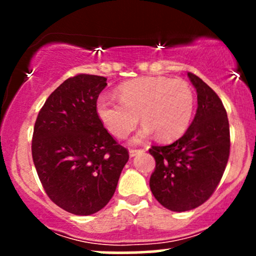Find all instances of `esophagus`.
<instances>
[{
    "label": "esophagus",
    "instance_id": "esophagus-1",
    "mask_svg": "<svg viewBox=\"0 0 256 256\" xmlns=\"http://www.w3.org/2000/svg\"><path fill=\"white\" fill-rule=\"evenodd\" d=\"M144 152L143 149H130V150H128V154H130L131 158H134L136 156L137 154H140V152Z\"/></svg>",
    "mask_w": 256,
    "mask_h": 256
}]
</instances>
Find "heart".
Wrapping results in <instances>:
<instances>
[{
  "instance_id": "obj_1",
  "label": "heart",
  "mask_w": 256,
  "mask_h": 256,
  "mask_svg": "<svg viewBox=\"0 0 256 256\" xmlns=\"http://www.w3.org/2000/svg\"><path fill=\"white\" fill-rule=\"evenodd\" d=\"M118 98L101 95L96 101L100 120L112 134L124 138L144 124L132 142L140 143L155 132L161 140L180 137L192 122L195 96L189 83L182 79L146 77L122 84Z\"/></svg>"
}]
</instances>
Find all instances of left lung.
Returning <instances> with one entry per match:
<instances>
[{
	"instance_id": "left-lung-1",
	"label": "left lung",
	"mask_w": 256,
	"mask_h": 256,
	"mask_svg": "<svg viewBox=\"0 0 256 256\" xmlns=\"http://www.w3.org/2000/svg\"><path fill=\"white\" fill-rule=\"evenodd\" d=\"M198 92V110L192 125L168 146H152L150 176L154 198L167 210L185 212L212 196L230 155V128L222 100L207 84L188 73Z\"/></svg>"
}]
</instances>
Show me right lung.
I'll return each instance as SVG.
<instances>
[{"mask_svg":"<svg viewBox=\"0 0 256 256\" xmlns=\"http://www.w3.org/2000/svg\"><path fill=\"white\" fill-rule=\"evenodd\" d=\"M107 78L77 74L46 98L34 122L32 158L49 198L67 212L90 216L110 202L128 152L96 112Z\"/></svg>","mask_w":256,"mask_h":256,"instance_id":"1","label":"right lung"}]
</instances>
